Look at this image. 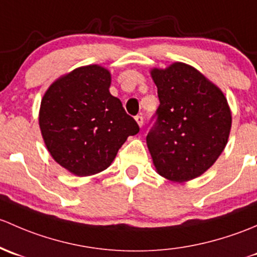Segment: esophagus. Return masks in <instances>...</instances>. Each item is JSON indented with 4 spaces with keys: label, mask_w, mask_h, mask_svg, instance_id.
<instances>
[{
    "label": "esophagus",
    "mask_w": 257,
    "mask_h": 257,
    "mask_svg": "<svg viewBox=\"0 0 257 257\" xmlns=\"http://www.w3.org/2000/svg\"><path fill=\"white\" fill-rule=\"evenodd\" d=\"M135 120H136L137 125H139L140 127H142V126H144V117H142V116H136V117H135Z\"/></svg>",
    "instance_id": "esophagus-1"
}]
</instances>
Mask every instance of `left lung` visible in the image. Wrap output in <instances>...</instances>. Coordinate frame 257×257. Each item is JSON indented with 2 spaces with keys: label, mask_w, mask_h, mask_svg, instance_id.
Wrapping results in <instances>:
<instances>
[{
  "label": "left lung",
  "mask_w": 257,
  "mask_h": 257,
  "mask_svg": "<svg viewBox=\"0 0 257 257\" xmlns=\"http://www.w3.org/2000/svg\"><path fill=\"white\" fill-rule=\"evenodd\" d=\"M157 86V121L147 135L156 172L177 183L202 176L225 148L231 111L219 86L182 62L150 71Z\"/></svg>",
  "instance_id": "1"
}]
</instances>
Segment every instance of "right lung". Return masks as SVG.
<instances>
[{"label":"right lung","mask_w":257,"mask_h":257,"mask_svg":"<svg viewBox=\"0 0 257 257\" xmlns=\"http://www.w3.org/2000/svg\"><path fill=\"white\" fill-rule=\"evenodd\" d=\"M111 73L79 67L53 81L39 107V128L53 160L78 177L105 171L128 136L140 131L120 99L110 94Z\"/></svg>","instance_id":"1"}]
</instances>
